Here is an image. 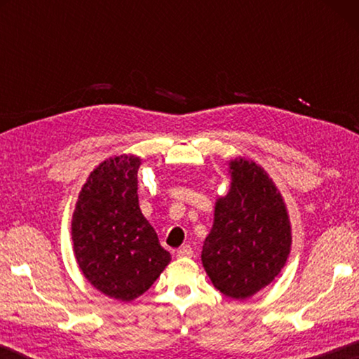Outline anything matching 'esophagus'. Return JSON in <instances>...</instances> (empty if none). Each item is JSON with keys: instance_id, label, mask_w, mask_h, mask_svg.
<instances>
[{"instance_id": "esophagus-1", "label": "esophagus", "mask_w": 359, "mask_h": 359, "mask_svg": "<svg viewBox=\"0 0 359 359\" xmlns=\"http://www.w3.org/2000/svg\"><path fill=\"white\" fill-rule=\"evenodd\" d=\"M177 257L179 258H191L193 257V248L190 245L180 247L177 250Z\"/></svg>"}]
</instances>
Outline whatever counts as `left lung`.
I'll use <instances>...</instances> for the list:
<instances>
[{"label":"left lung","mask_w":359,"mask_h":359,"mask_svg":"<svg viewBox=\"0 0 359 359\" xmlns=\"http://www.w3.org/2000/svg\"><path fill=\"white\" fill-rule=\"evenodd\" d=\"M229 166L231 190L217 201L201 259L217 290L245 299L282 271L291 233L280 193L263 169L242 158Z\"/></svg>","instance_id":"8db88e82"}]
</instances>
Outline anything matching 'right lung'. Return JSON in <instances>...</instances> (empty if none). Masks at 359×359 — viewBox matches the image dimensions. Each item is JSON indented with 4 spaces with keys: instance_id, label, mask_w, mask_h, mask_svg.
Listing matches in <instances>:
<instances>
[{
    "instance_id": "1",
    "label": "right lung",
    "mask_w": 359,
    "mask_h": 359,
    "mask_svg": "<svg viewBox=\"0 0 359 359\" xmlns=\"http://www.w3.org/2000/svg\"><path fill=\"white\" fill-rule=\"evenodd\" d=\"M133 155L111 158L90 174L72 215V242L83 276L101 293L133 301L171 261L137 201Z\"/></svg>"
}]
</instances>
